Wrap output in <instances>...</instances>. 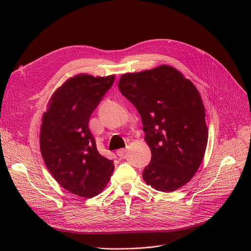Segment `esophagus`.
Listing matches in <instances>:
<instances>
[{
    "label": "esophagus",
    "mask_w": 251,
    "mask_h": 251,
    "mask_svg": "<svg viewBox=\"0 0 251 251\" xmlns=\"http://www.w3.org/2000/svg\"><path fill=\"white\" fill-rule=\"evenodd\" d=\"M126 152H127V150H126V149H120V150H118V151H116L117 155H118V156H120V157L124 156V154H125Z\"/></svg>",
    "instance_id": "34e87169"
}]
</instances>
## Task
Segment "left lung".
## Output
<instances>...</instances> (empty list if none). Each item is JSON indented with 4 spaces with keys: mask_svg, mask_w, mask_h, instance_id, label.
<instances>
[{
    "mask_svg": "<svg viewBox=\"0 0 251 251\" xmlns=\"http://www.w3.org/2000/svg\"><path fill=\"white\" fill-rule=\"evenodd\" d=\"M118 87L138 111L151 151L143 180L163 192L185 185L203 160L208 137L199 90L169 65L123 74Z\"/></svg>",
    "mask_w": 251,
    "mask_h": 251,
    "instance_id": "obj_1",
    "label": "left lung"
}]
</instances>
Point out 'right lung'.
<instances>
[{"label": "right lung", "instance_id": "right-lung-1", "mask_svg": "<svg viewBox=\"0 0 251 251\" xmlns=\"http://www.w3.org/2000/svg\"><path fill=\"white\" fill-rule=\"evenodd\" d=\"M114 80L115 75H75L52 94L43 115L39 146L45 164L64 189L78 196L100 193L114 172V162L100 154L88 128Z\"/></svg>", "mask_w": 251, "mask_h": 251}]
</instances>
